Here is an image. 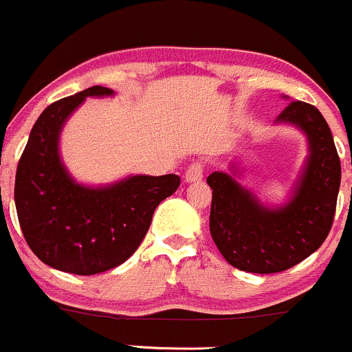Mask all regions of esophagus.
<instances>
[{
	"label": "esophagus",
	"mask_w": 352,
	"mask_h": 352,
	"mask_svg": "<svg viewBox=\"0 0 352 352\" xmlns=\"http://www.w3.org/2000/svg\"><path fill=\"white\" fill-rule=\"evenodd\" d=\"M205 173V162L204 161H193L188 166L186 173H184V179L188 183H193V181H200L204 177Z\"/></svg>",
	"instance_id": "obj_1"
}]
</instances>
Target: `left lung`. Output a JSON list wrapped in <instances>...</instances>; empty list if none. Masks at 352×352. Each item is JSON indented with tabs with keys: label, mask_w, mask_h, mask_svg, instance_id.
<instances>
[{
	"label": "left lung",
	"mask_w": 352,
	"mask_h": 352,
	"mask_svg": "<svg viewBox=\"0 0 352 352\" xmlns=\"http://www.w3.org/2000/svg\"><path fill=\"white\" fill-rule=\"evenodd\" d=\"M301 128L309 157L287 205L267 208L226 173L207 177L212 188L210 234L232 267L276 274L298 265L322 246L332 228L340 186V159L332 131L315 106L291 100L277 116Z\"/></svg>",
	"instance_id": "left-lung-1"
}]
</instances>
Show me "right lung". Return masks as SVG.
Segmentation results:
<instances>
[{
    "instance_id": "obj_1",
    "label": "right lung",
    "mask_w": 352,
    "mask_h": 352,
    "mask_svg": "<svg viewBox=\"0 0 352 352\" xmlns=\"http://www.w3.org/2000/svg\"><path fill=\"white\" fill-rule=\"evenodd\" d=\"M90 87L47 106L30 131L15 177V205L23 238L37 258L75 276H94L126 262L151 228L155 207L179 186L176 175L131 176L106 188L76 184L58 154L66 118Z\"/></svg>"
}]
</instances>
